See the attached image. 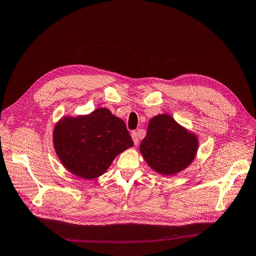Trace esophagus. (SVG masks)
Returning a JSON list of instances; mask_svg holds the SVG:
<instances>
[{
	"label": "esophagus",
	"mask_w": 256,
	"mask_h": 256,
	"mask_svg": "<svg viewBox=\"0 0 256 256\" xmlns=\"http://www.w3.org/2000/svg\"><path fill=\"white\" fill-rule=\"evenodd\" d=\"M131 138H132L134 145H138V132H132V134H131Z\"/></svg>",
	"instance_id": "obj_1"
}]
</instances>
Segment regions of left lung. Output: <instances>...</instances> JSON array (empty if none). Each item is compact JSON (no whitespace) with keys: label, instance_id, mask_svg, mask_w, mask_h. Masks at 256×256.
<instances>
[{"label":"left lung","instance_id":"8db88e82","mask_svg":"<svg viewBox=\"0 0 256 256\" xmlns=\"http://www.w3.org/2000/svg\"><path fill=\"white\" fill-rule=\"evenodd\" d=\"M198 148L196 134L168 114L154 116L140 145L146 164L164 176H172L187 168L194 160Z\"/></svg>","mask_w":256,"mask_h":256}]
</instances>
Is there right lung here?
<instances>
[{
    "instance_id": "add662e5",
    "label": "right lung",
    "mask_w": 256,
    "mask_h": 256,
    "mask_svg": "<svg viewBox=\"0 0 256 256\" xmlns=\"http://www.w3.org/2000/svg\"><path fill=\"white\" fill-rule=\"evenodd\" d=\"M53 146L66 170L84 180L106 172L120 152L134 146L126 124L106 108L64 116L54 126Z\"/></svg>"
}]
</instances>
